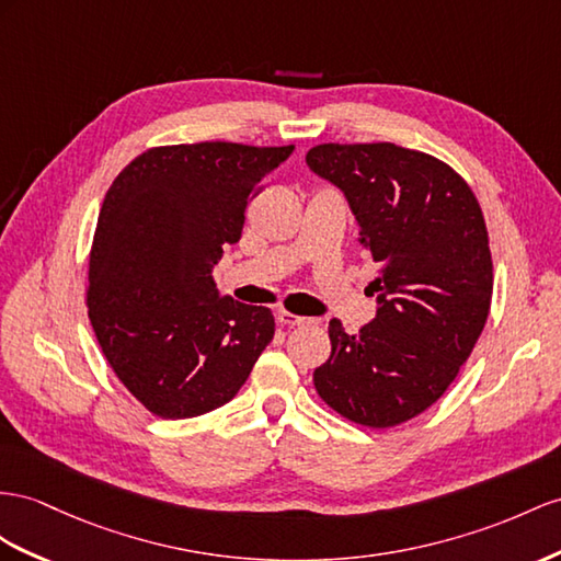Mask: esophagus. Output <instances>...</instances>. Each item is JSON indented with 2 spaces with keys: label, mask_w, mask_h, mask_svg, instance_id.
Wrapping results in <instances>:
<instances>
[{
  "label": "esophagus",
  "mask_w": 561,
  "mask_h": 561,
  "mask_svg": "<svg viewBox=\"0 0 561 561\" xmlns=\"http://www.w3.org/2000/svg\"><path fill=\"white\" fill-rule=\"evenodd\" d=\"M277 320H279V324H286V327H306V324H318L320 322L314 318H300V314L286 312V310L277 312Z\"/></svg>",
  "instance_id": "34e87169"
}]
</instances>
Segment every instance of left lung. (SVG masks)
I'll use <instances>...</instances> for the list:
<instances>
[{"label":"left lung","mask_w":561,"mask_h":561,"mask_svg":"<svg viewBox=\"0 0 561 561\" xmlns=\"http://www.w3.org/2000/svg\"><path fill=\"white\" fill-rule=\"evenodd\" d=\"M306 163L348 198L379 265L377 318L360 334L329 322L314 389L355 424L398 426L436 403L483 332L493 261L481 206L448 163L391 141L320 144Z\"/></svg>","instance_id":"1"}]
</instances>
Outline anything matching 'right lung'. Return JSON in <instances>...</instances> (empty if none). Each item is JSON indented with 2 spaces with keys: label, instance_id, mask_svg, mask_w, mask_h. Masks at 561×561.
<instances>
[{
  "label": "right lung",
  "instance_id": "obj_1",
  "mask_svg": "<svg viewBox=\"0 0 561 561\" xmlns=\"http://www.w3.org/2000/svg\"><path fill=\"white\" fill-rule=\"evenodd\" d=\"M289 147H156L113 180L90 253V322L108 365L163 420L229 403L275 336L270 308L220 298L213 267Z\"/></svg>",
  "mask_w": 561,
  "mask_h": 561
}]
</instances>
